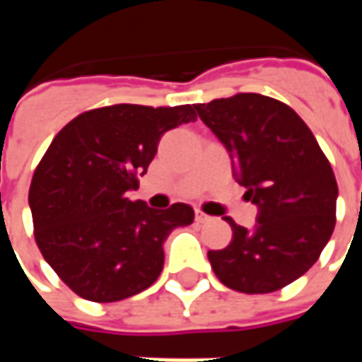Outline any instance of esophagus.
Segmentation results:
<instances>
[{"mask_svg":"<svg viewBox=\"0 0 362 362\" xmlns=\"http://www.w3.org/2000/svg\"><path fill=\"white\" fill-rule=\"evenodd\" d=\"M196 221H197V223H202V225H204V223H209V221H211V217H209V215H205V213L197 211L196 213Z\"/></svg>","mask_w":362,"mask_h":362,"instance_id":"1","label":"esophagus"}]
</instances>
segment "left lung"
<instances>
[{"label":"left lung","mask_w":362,"mask_h":362,"mask_svg":"<svg viewBox=\"0 0 362 362\" xmlns=\"http://www.w3.org/2000/svg\"><path fill=\"white\" fill-rule=\"evenodd\" d=\"M233 160L256 225L233 219V240L209 250L215 275L238 293H273L308 272L335 227L337 182L303 118L287 104L240 93L194 106Z\"/></svg>","instance_id":"left-lung-1"}]
</instances>
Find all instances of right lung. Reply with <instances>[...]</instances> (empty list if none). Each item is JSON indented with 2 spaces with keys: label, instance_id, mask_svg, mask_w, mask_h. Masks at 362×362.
I'll use <instances>...</instances> for the list:
<instances>
[{
  "label": "right lung",
  "instance_id": "obj_1",
  "mask_svg": "<svg viewBox=\"0 0 362 362\" xmlns=\"http://www.w3.org/2000/svg\"><path fill=\"white\" fill-rule=\"evenodd\" d=\"M194 119L189 104H114L83 112L54 137L36 166L28 205L44 259L74 293L116 303L157 281L165 240L194 223V209H153L127 194L165 132Z\"/></svg>",
  "mask_w": 362,
  "mask_h": 362
}]
</instances>
